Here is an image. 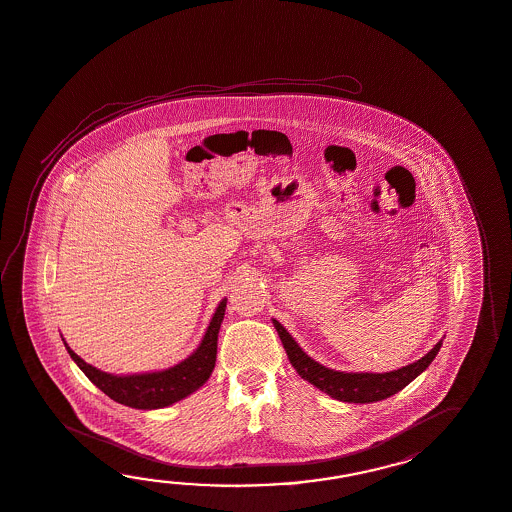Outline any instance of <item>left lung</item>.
<instances>
[{
	"label": "left lung",
	"mask_w": 512,
	"mask_h": 512,
	"mask_svg": "<svg viewBox=\"0 0 512 512\" xmlns=\"http://www.w3.org/2000/svg\"><path fill=\"white\" fill-rule=\"evenodd\" d=\"M274 328L282 339L286 348L287 357L291 365L304 380L313 383L322 393H328L335 400L350 402V404H370L380 402L389 396L402 391L405 385L415 380L420 372L428 369L429 363L439 354L442 341L433 346L426 356L415 363L402 367V369L385 372V374H369V372H339V370L326 369L321 363L313 361L311 357L295 343V339L287 333L286 328L278 321Z\"/></svg>",
	"instance_id": "8db88e82"
}]
</instances>
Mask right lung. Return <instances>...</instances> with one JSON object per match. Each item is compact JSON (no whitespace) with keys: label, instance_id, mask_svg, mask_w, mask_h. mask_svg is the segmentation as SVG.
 <instances>
[{"label":"right lung","instance_id":"right-lung-1","mask_svg":"<svg viewBox=\"0 0 512 512\" xmlns=\"http://www.w3.org/2000/svg\"><path fill=\"white\" fill-rule=\"evenodd\" d=\"M226 300L215 309L212 322L204 333L203 343L179 365L162 372L132 374V376H112L88 365L66 345L77 367L83 370L86 378L110 396L114 402L136 407V409H160L175 404L188 394L197 391L204 381L210 378L217 356V333L225 317Z\"/></svg>","mask_w":512,"mask_h":512}]
</instances>
